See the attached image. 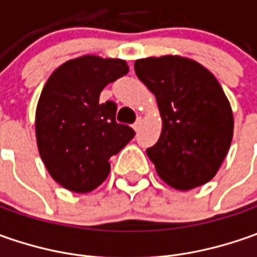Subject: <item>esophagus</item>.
<instances>
[{
    "label": "esophagus",
    "instance_id": "34e87169",
    "mask_svg": "<svg viewBox=\"0 0 257 257\" xmlns=\"http://www.w3.org/2000/svg\"><path fill=\"white\" fill-rule=\"evenodd\" d=\"M140 125H142V118H137L136 123L133 124V128L136 132H139V130H140Z\"/></svg>",
    "mask_w": 257,
    "mask_h": 257
}]
</instances>
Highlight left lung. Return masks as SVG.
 <instances>
[{"mask_svg": "<svg viewBox=\"0 0 257 257\" xmlns=\"http://www.w3.org/2000/svg\"><path fill=\"white\" fill-rule=\"evenodd\" d=\"M134 71L163 118L160 139L146 150L157 174L177 190L212 180L233 136L232 108L214 75L177 55L137 60Z\"/></svg>", "mask_w": 257, "mask_h": 257, "instance_id": "obj_1", "label": "left lung"}]
</instances>
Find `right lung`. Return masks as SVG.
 <instances>
[{"label":"right lung","instance_id":"obj_1","mask_svg":"<svg viewBox=\"0 0 257 257\" xmlns=\"http://www.w3.org/2000/svg\"><path fill=\"white\" fill-rule=\"evenodd\" d=\"M128 73L123 60L85 55L58 67L40 95L35 133L51 177L75 193L98 187L110 173L108 159L134 137L115 121L117 104L100 101L107 84Z\"/></svg>","mask_w":257,"mask_h":257}]
</instances>
